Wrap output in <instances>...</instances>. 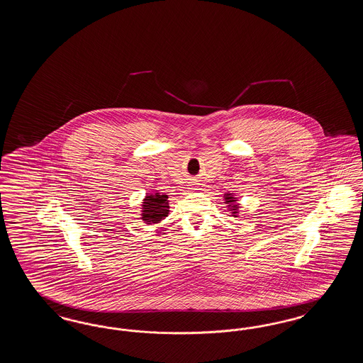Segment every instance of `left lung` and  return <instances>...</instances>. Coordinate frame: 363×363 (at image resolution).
Returning a JSON list of instances; mask_svg holds the SVG:
<instances>
[{
	"instance_id": "obj_1",
	"label": "left lung",
	"mask_w": 363,
	"mask_h": 363,
	"mask_svg": "<svg viewBox=\"0 0 363 363\" xmlns=\"http://www.w3.org/2000/svg\"><path fill=\"white\" fill-rule=\"evenodd\" d=\"M224 199V203L227 205V209L228 212L231 213V216L233 218H239L240 216V203H239V197H236L235 193H224L223 196Z\"/></svg>"
}]
</instances>
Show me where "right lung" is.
<instances>
[{
  "mask_svg": "<svg viewBox=\"0 0 363 363\" xmlns=\"http://www.w3.org/2000/svg\"><path fill=\"white\" fill-rule=\"evenodd\" d=\"M170 213V203L167 194L160 193H147L142 200L140 206V218L142 221L151 225L160 224Z\"/></svg>",
  "mask_w": 363,
  "mask_h": 363,
  "instance_id": "obj_1",
  "label": "right lung"
}]
</instances>
